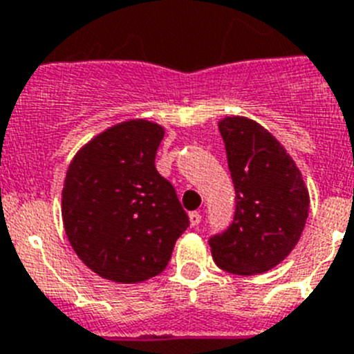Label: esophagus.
Instances as JSON below:
<instances>
[{"instance_id": "esophagus-1", "label": "esophagus", "mask_w": 354, "mask_h": 354, "mask_svg": "<svg viewBox=\"0 0 354 354\" xmlns=\"http://www.w3.org/2000/svg\"><path fill=\"white\" fill-rule=\"evenodd\" d=\"M189 218H190V225H192V227H197V225L201 224V213L199 212H192L189 215Z\"/></svg>"}]
</instances>
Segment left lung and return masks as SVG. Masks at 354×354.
Returning a JSON list of instances; mask_svg holds the SVG:
<instances>
[{
    "instance_id": "8db88e82",
    "label": "left lung",
    "mask_w": 354,
    "mask_h": 354,
    "mask_svg": "<svg viewBox=\"0 0 354 354\" xmlns=\"http://www.w3.org/2000/svg\"><path fill=\"white\" fill-rule=\"evenodd\" d=\"M236 190V209L224 232L209 238L218 268L236 275L272 270L289 256L308 216L300 169L272 133L245 116L218 122Z\"/></svg>"
}]
</instances>
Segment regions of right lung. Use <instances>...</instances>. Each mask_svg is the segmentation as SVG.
Returning <instances> with one entry per match:
<instances>
[{
  "label": "right lung",
  "instance_id": "obj_1",
  "mask_svg": "<svg viewBox=\"0 0 354 354\" xmlns=\"http://www.w3.org/2000/svg\"><path fill=\"white\" fill-rule=\"evenodd\" d=\"M162 139L157 123H118L82 146L66 171V236L88 268L113 282L136 284L164 272L190 224L155 167Z\"/></svg>",
  "mask_w": 354,
  "mask_h": 354
}]
</instances>
